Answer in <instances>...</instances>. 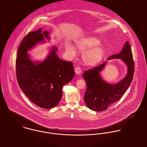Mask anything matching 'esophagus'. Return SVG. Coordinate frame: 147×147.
I'll return each instance as SVG.
<instances>
[{
  "mask_svg": "<svg viewBox=\"0 0 147 147\" xmlns=\"http://www.w3.org/2000/svg\"><path fill=\"white\" fill-rule=\"evenodd\" d=\"M75 73L77 74V75H79L82 73V69L80 68V67H75Z\"/></svg>",
  "mask_w": 147,
  "mask_h": 147,
  "instance_id": "obj_1",
  "label": "esophagus"
}]
</instances>
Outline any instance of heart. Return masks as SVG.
I'll return each mask as SVG.
<instances>
[{
  "label": "heart",
  "mask_w": 147,
  "mask_h": 147,
  "mask_svg": "<svg viewBox=\"0 0 147 147\" xmlns=\"http://www.w3.org/2000/svg\"><path fill=\"white\" fill-rule=\"evenodd\" d=\"M100 41L94 37H88L75 42V47L83 54V61L88 66H94L100 63L105 55L104 49L99 45ZM65 50L67 53L74 56L75 48L71 45H67Z\"/></svg>",
  "instance_id": "heart-1"
}]
</instances>
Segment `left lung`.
<instances>
[{
	"instance_id": "obj_1",
	"label": "left lung",
	"mask_w": 147,
	"mask_h": 147,
	"mask_svg": "<svg viewBox=\"0 0 147 147\" xmlns=\"http://www.w3.org/2000/svg\"><path fill=\"white\" fill-rule=\"evenodd\" d=\"M111 59H122L128 68L126 77L118 83L108 84L102 79L100 72L104 68L106 62L85 71L83 75L86 84L84 101L87 106L93 111H104L110 105L119 101L128 89L133 79L134 61L128 41H126L123 49L119 54L111 55L107 60Z\"/></svg>"
}]
</instances>
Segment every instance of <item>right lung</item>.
Listing matches in <instances>:
<instances>
[{
  "instance_id": "obj_1",
  "label": "right lung",
  "mask_w": 147,
  "mask_h": 147,
  "mask_svg": "<svg viewBox=\"0 0 147 147\" xmlns=\"http://www.w3.org/2000/svg\"><path fill=\"white\" fill-rule=\"evenodd\" d=\"M49 33L41 29L29 32L22 40L16 60L18 84L25 94L38 106L51 109L59 102L62 88L75 75L73 63L59 59L58 48L52 47L47 57L41 63H35L27 53L37 43L49 39Z\"/></svg>"
}]
</instances>
